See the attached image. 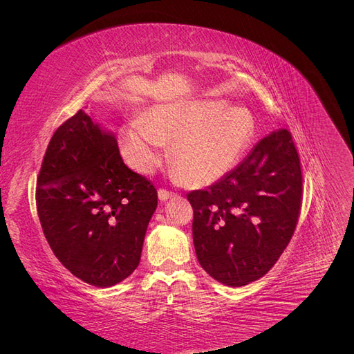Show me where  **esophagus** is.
Segmentation results:
<instances>
[{
	"label": "esophagus",
	"instance_id": "obj_1",
	"mask_svg": "<svg viewBox=\"0 0 354 354\" xmlns=\"http://www.w3.org/2000/svg\"><path fill=\"white\" fill-rule=\"evenodd\" d=\"M158 196H159V199L160 201H167V199H169L171 196H176V194L173 190H167V189H164V187H160L159 190H158Z\"/></svg>",
	"mask_w": 354,
	"mask_h": 354
}]
</instances>
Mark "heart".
<instances>
[{"mask_svg": "<svg viewBox=\"0 0 354 354\" xmlns=\"http://www.w3.org/2000/svg\"><path fill=\"white\" fill-rule=\"evenodd\" d=\"M254 133L251 115L217 102L156 104L146 120L127 122L120 134L122 153L136 171L151 174L174 142L173 159L187 183L202 186L223 177Z\"/></svg>", "mask_w": 354, "mask_h": 354, "instance_id": "b5f03b06", "label": "heart"}]
</instances>
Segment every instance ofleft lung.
<instances>
[{"instance_id":"left-lung-1","label":"left lung","mask_w":354,"mask_h":354,"mask_svg":"<svg viewBox=\"0 0 354 354\" xmlns=\"http://www.w3.org/2000/svg\"><path fill=\"white\" fill-rule=\"evenodd\" d=\"M198 261L214 279L243 286L269 272L295 232L303 202L292 136L277 130L207 190H192Z\"/></svg>"}]
</instances>
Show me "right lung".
<instances>
[{
  "label": "right lung",
  "instance_id": "right-lung-1",
  "mask_svg": "<svg viewBox=\"0 0 354 354\" xmlns=\"http://www.w3.org/2000/svg\"><path fill=\"white\" fill-rule=\"evenodd\" d=\"M35 201L57 260L81 281L106 288L140 263L158 192L124 164L116 138L78 111L51 137Z\"/></svg>",
  "mask_w": 354,
  "mask_h": 354
}]
</instances>
